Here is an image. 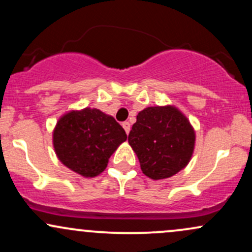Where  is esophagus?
Wrapping results in <instances>:
<instances>
[{"label":"esophagus","instance_id":"1","mask_svg":"<svg viewBox=\"0 0 252 252\" xmlns=\"http://www.w3.org/2000/svg\"><path fill=\"white\" fill-rule=\"evenodd\" d=\"M122 126L124 128V130H126V134H129V131H130V123L129 122H123L122 123Z\"/></svg>","mask_w":252,"mask_h":252}]
</instances>
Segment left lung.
<instances>
[{"label":"left lung","instance_id":"left-lung-1","mask_svg":"<svg viewBox=\"0 0 252 252\" xmlns=\"http://www.w3.org/2000/svg\"><path fill=\"white\" fill-rule=\"evenodd\" d=\"M128 142L137 155L143 174L161 180L189 164L194 150L195 131L175 106H149L136 116Z\"/></svg>","mask_w":252,"mask_h":252}]
</instances>
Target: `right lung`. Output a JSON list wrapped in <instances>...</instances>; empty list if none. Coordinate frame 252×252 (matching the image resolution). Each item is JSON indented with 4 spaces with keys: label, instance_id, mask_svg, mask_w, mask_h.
<instances>
[{
    "label": "right lung",
    "instance_id": "1",
    "mask_svg": "<svg viewBox=\"0 0 252 252\" xmlns=\"http://www.w3.org/2000/svg\"><path fill=\"white\" fill-rule=\"evenodd\" d=\"M126 140V131L114 117L91 108L66 112L53 130V147L60 162L84 178L99 175Z\"/></svg>",
    "mask_w": 252,
    "mask_h": 252
}]
</instances>
